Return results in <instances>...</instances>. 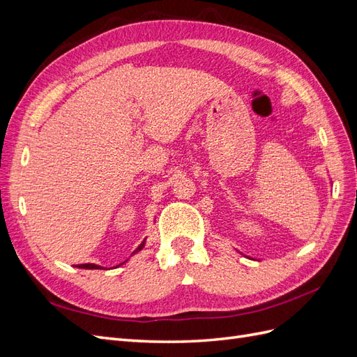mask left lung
<instances>
[{
	"mask_svg": "<svg viewBox=\"0 0 357 357\" xmlns=\"http://www.w3.org/2000/svg\"><path fill=\"white\" fill-rule=\"evenodd\" d=\"M240 253H241V252H240ZM241 255H243V253H241Z\"/></svg>",
	"mask_w": 357,
	"mask_h": 357,
	"instance_id": "1",
	"label": "left lung"
}]
</instances>
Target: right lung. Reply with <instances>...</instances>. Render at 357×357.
<instances>
[{"mask_svg": "<svg viewBox=\"0 0 357 357\" xmlns=\"http://www.w3.org/2000/svg\"><path fill=\"white\" fill-rule=\"evenodd\" d=\"M144 245H146V238L143 240V243L142 244H139L137 248H135V250L132 252V255L131 256H134L135 253H138V252H142L143 250V248H144ZM126 261H128V259H126ZM125 261V262H126ZM123 262V264H125ZM122 265V264H121ZM75 268H82V269H101L102 266H100V265H95V264H80V265H75Z\"/></svg>", "mask_w": 357, "mask_h": 357, "instance_id": "right-lung-1", "label": "right lung"}]
</instances>
